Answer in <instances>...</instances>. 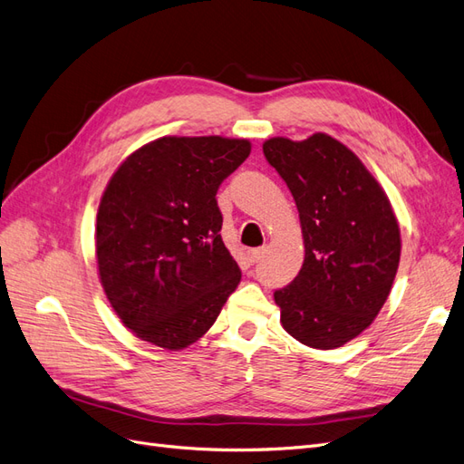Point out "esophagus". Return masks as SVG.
Masks as SVG:
<instances>
[{
	"instance_id": "34e87169",
	"label": "esophagus",
	"mask_w": 464,
	"mask_h": 464,
	"mask_svg": "<svg viewBox=\"0 0 464 464\" xmlns=\"http://www.w3.org/2000/svg\"><path fill=\"white\" fill-rule=\"evenodd\" d=\"M263 254H265L263 247H256V249H249L247 251V257H249L251 263H257L263 257Z\"/></svg>"
}]
</instances>
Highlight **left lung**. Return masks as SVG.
<instances>
[{
  "label": "left lung",
  "instance_id": "obj_1",
  "mask_svg": "<svg viewBox=\"0 0 464 464\" xmlns=\"http://www.w3.org/2000/svg\"><path fill=\"white\" fill-rule=\"evenodd\" d=\"M265 159L286 181L300 213L305 257L275 292L280 323L305 346L331 350L372 325L401 261V230L383 188L327 133L271 137Z\"/></svg>",
  "mask_w": 464,
  "mask_h": 464
}]
</instances>
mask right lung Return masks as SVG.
<instances>
[{
  "label": "right lung",
  "instance_id": "1",
  "mask_svg": "<svg viewBox=\"0 0 464 464\" xmlns=\"http://www.w3.org/2000/svg\"><path fill=\"white\" fill-rule=\"evenodd\" d=\"M249 152L247 139L160 137L110 178L96 215L98 278L141 341L188 348L240 283L220 237L217 191Z\"/></svg>",
  "mask_w": 464,
  "mask_h": 464
}]
</instances>
